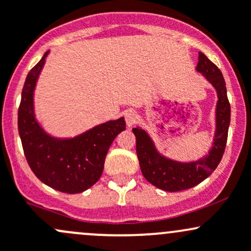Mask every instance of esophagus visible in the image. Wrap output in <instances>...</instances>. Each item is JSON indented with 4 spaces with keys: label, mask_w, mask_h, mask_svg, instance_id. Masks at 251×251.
<instances>
[{
    "label": "esophagus",
    "mask_w": 251,
    "mask_h": 251,
    "mask_svg": "<svg viewBox=\"0 0 251 251\" xmlns=\"http://www.w3.org/2000/svg\"><path fill=\"white\" fill-rule=\"evenodd\" d=\"M136 117H137L136 112L134 111V110H126L125 114V120H126V126H128L129 128L136 122Z\"/></svg>",
    "instance_id": "34e87169"
}]
</instances>
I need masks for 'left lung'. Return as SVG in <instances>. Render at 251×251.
I'll return each mask as SVG.
<instances>
[{
  "label": "left lung",
  "mask_w": 251,
  "mask_h": 251,
  "mask_svg": "<svg viewBox=\"0 0 251 251\" xmlns=\"http://www.w3.org/2000/svg\"><path fill=\"white\" fill-rule=\"evenodd\" d=\"M196 71L201 73L218 94L215 109L214 139L208 154L195 161H177L161 154L147 131L133 128L136 137V154L142 175L151 184L165 191H180L195 187L217 169L227 141L231 107L222 72L204 53L199 52Z\"/></svg>",
  "instance_id": "8db88e82"
}]
</instances>
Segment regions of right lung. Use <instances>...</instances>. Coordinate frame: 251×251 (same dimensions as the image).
<instances>
[{
    "instance_id": "add662e5",
    "label": "right lung",
    "mask_w": 251,
    "mask_h": 251,
    "mask_svg": "<svg viewBox=\"0 0 251 251\" xmlns=\"http://www.w3.org/2000/svg\"><path fill=\"white\" fill-rule=\"evenodd\" d=\"M49 51L29 71L21 92L18 128L24 153L33 174L62 193L87 190L100 178L105 157L115 137L126 129L125 118L111 120L74 137H55L43 129L34 114V90Z\"/></svg>"
}]
</instances>
